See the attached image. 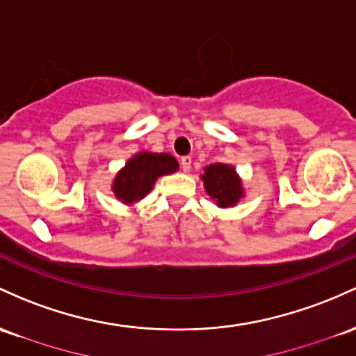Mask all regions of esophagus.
<instances>
[{
	"instance_id": "esophagus-1",
	"label": "esophagus",
	"mask_w": 356,
	"mask_h": 356,
	"mask_svg": "<svg viewBox=\"0 0 356 356\" xmlns=\"http://www.w3.org/2000/svg\"><path fill=\"white\" fill-rule=\"evenodd\" d=\"M191 163H193V159L191 157H182L181 159V169L184 172L191 170Z\"/></svg>"
}]
</instances>
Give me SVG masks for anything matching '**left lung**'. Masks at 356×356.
<instances>
[{"label": "left lung", "instance_id": "1", "mask_svg": "<svg viewBox=\"0 0 356 356\" xmlns=\"http://www.w3.org/2000/svg\"><path fill=\"white\" fill-rule=\"evenodd\" d=\"M204 189L220 208L235 206L243 197V184L238 177L235 167L228 163H211L201 175Z\"/></svg>", "mask_w": 356, "mask_h": 356}]
</instances>
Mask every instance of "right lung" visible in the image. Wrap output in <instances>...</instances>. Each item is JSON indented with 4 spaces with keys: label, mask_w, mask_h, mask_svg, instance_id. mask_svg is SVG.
Returning a JSON list of instances; mask_svg holds the SVG:
<instances>
[{
    "label": "right lung",
    "mask_w": 356,
    "mask_h": 356,
    "mask_svg": "<svg viewBox=\"0 0 356 356\" xmlns=\"http://www.w3.org/2000/svg\"><path fill=\"white\" fill-rule=\"evenodd\" d=\"M179 163L169 154L140 152L127 162L113 181V193L124 204H134L147 196L160 175L172 174Z\"/></svg>",
    "instance_id": "1"
}]
</instances>
